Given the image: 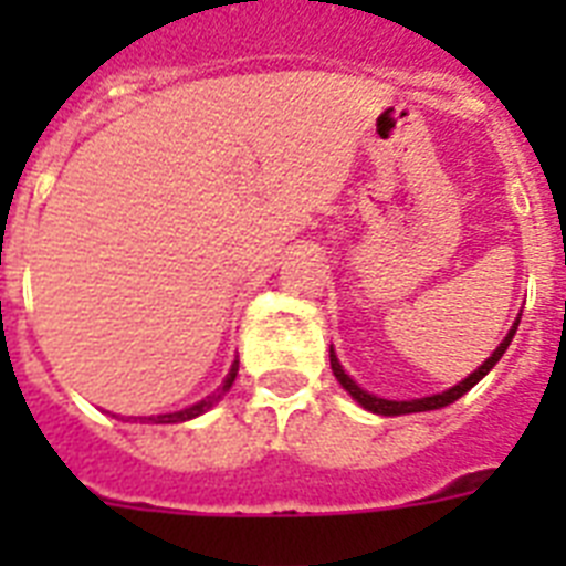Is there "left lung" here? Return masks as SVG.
I'll return each instance as SVG.
<instances>
[{"label":"left lung","mask_w":566,"mask_h":566,"mask_svg":"<svg viewBox=\"0 0 566 566\" xmlns=\"http://www.w3.org/2000/svg\"><path fill=\"white\" fill-rule=\"evenodd\" d=\"M520 317L523 314H517V319H514V326L509 328V335H505V340H502L496 349H493L491 358H484V364L479 367V370H473L470 376L464 378V381H458L455 387H449V390H443V394H431V396H422V399H381V396L376 394H367L364 387H358V381H355L349 373L344 370V364L337 361V353L335 346L328 349V361H332V373H335V378L340 381V387H344L346 394L353 396L355 402L361 405V408H367V411L373 413H381V417H399V413H420V411H438V408H447V405H452L455 399H461V396L470 390V387H475L479 381H482L488 373L496 367V361H500L502 355H505V349H509V344L514 340V335H517V326H520Z\"/></svg>","instance_id":"8db88e82"}]
</instances>
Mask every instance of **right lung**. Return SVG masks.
<instances>
[{
    "label": "right lung",
    "instance_id": "1",
    "mask_svg": "<svg viewBox=\"0 0 566 566\" xmlns=\"http://www.w3.org/2000/svg\"><path fill=\"white\" fill-rule=\"evenodd\" d=\"M238 364H240V361L231 364L229 376L222 378V385L217 387V390H213L211 396H205V399H199V402L188 405V408H181V411L158 413V417H132V420H135V422H137V420H140V422H155V426H170V422H188V420H196V417H199V413L211 411L213 405L220 402L222 396H226V390H229V387L234 385V378H238Z\"/></svg>",
    "mask_w": 566,
    "mask_h": 566
}]
</instances>
